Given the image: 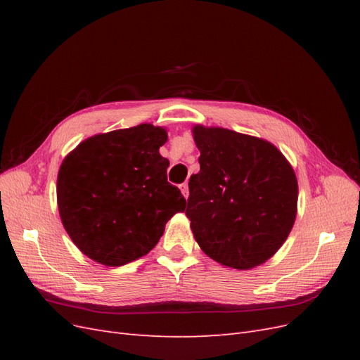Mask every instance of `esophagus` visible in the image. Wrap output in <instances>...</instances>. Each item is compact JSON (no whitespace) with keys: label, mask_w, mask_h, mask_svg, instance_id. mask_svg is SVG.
<instances>
[{"label":"esophagus","mask_w":360,"mask_h":360,"mask_svg":"<svg viewBox=\"0 0 360 360\" xmlns=\"http://www.w3.org/2000/svg\"><path fill=\"white\" fill-rule=\"evenodd\" d=\"M180 191H181V193L184 195V197H189V186H188V183H183V184H180Z\"/></svg>","instance_id":"34e87169"}]
</instances>
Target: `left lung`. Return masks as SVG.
<instances>
[{
    "instance_id": "left-lung-1",
    "label": "left lung",
    "mask_w": 360,
    "mask_h": 360,
    "mask_svg": "<svg viewBox=\"0 0 360 360\" xmlns=\"http://www.w3.org/2000/svg\"><path fill=\"white\" fill-rule=\"evenodd\" d=\"M200 172L189 179L186 216L200 248L224 266L266 263L287 240L297 212V180L264 139L222 127H193Z\"/></svg>"
}]
</instances>
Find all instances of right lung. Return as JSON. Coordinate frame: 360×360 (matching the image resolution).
<instances>
[{"instance_id":"1","label":"right lung","mask_w":360,"mask_h":360,"mask_svg":"<svg viewBox=\"0 0 360 360\" xmlns=\"http://www.w3.org/2000/svg\"><path fill=\"white\" fill-rule=\"evenodd\" d=\"M167 130L153 124L96 135L63 160L58 210L64 228L86 257L123 266L148 254L165 224L186 200L167 180L168 159L159 148Z\"/></svg>"}]
</instances>
